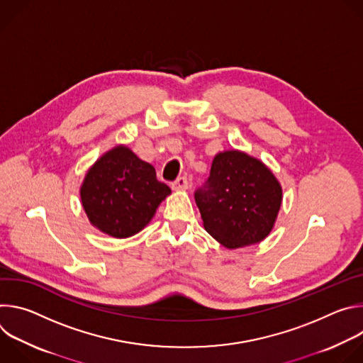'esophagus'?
<instances>
[{"mask_svg": "<svg viewBox=\"0 0 363 363\" xmlns=\"http://www.w3.org/2000/svg\"><path fill=\"white\" fill-rule=\"evenodd\" d=\"M188 179H186V177H179V178H177L174 182H172V188L174 189H186L188 188Z\"/></svg>", "mask_w": 363, "mask_h": 363, "instance_id": "obj_1", "label": "esophagus"}]
</instances>
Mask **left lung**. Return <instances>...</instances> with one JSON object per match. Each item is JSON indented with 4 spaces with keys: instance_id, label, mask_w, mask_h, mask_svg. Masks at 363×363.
Returning <instances> with one entry per match:
<instances>
[{
    "instance_id": "8db88e82",
    "label": "left lung",
    "mask_w": 363,
    "mask_h": 363,
    "mask_svg": "<svg viewBox=\"0 0 363 363\" xmlns=\"http://www.w3.org/2000/svg\"><path fill=\"white\" fill-rule=\"evenodd\" d=\"M203 227L227 248L264 240L281 205V186L260 161L230 150L218 153L210 177L194 192Z\"/></svg>"
}]
</instances>
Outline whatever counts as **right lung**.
Masks as SVG:
<instances>
[{"instance_id":"obj_1","label":"right lung","mask_w":363,"mask_h":363,"mask_svg":"<svg viewBox=\"0 0 363 363\" xmlns=\"http://www.w3.org/2000/svg\"><path fill=\"white\" fill-rule=\"evenodd\" d=\"M169 194L171 188L158 181L155 168L125 146L103 155L80 189L90 223L116 238L139 233Z\"/></svg>"}]
</instances>
